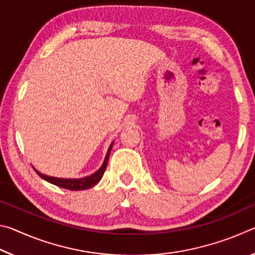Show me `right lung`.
<instances>
[{
  "label": "right lung",
  "instance_id": "1",
  "mask_svg": "<svg viewBox=\"0 0 255 255\" xmlns=\"http://www.w3.org/2000/svg\"><path fill=\"white\" fill-rule=\"evenodd\" d=\"M112 145H114V141H112V143L109 146V148H108V152H107V155H106V157H105V161H103L100 169L94 172V173H92L91 175L85 176V178H80V179L55 178V176H49V175H46V174L40 173V172L34 169V167H33V170L37 172V174L39 175L41 179L46 180L47 182H49L51 184L57 185V187H59V188H64V189H67V190H73V191H79V190L90 189V188L94 187V185H96L99 182V181L101 180L102 176H103V173H105V171L107 169L108 161H109V156H110V152H111Z\"/></svg>",
  "mask_w": 255,
  "mask_h": 255
}]
</instances>
